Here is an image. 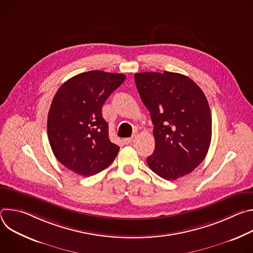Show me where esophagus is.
Segmentation results:
<instances>
[{
	"label": "esophagus",
	"instance_id": "34e87169",
	"mask_svg": "<svg viewBox=\"0 0 253 253\" xmlns=\"http://www.w3.org/2000/svg\"><path fill=\"white\" fill-rule=\"evenodd\" d=\"M134 140H135V136H133V137H130V138H126V139H124V142H125L126 144H131L132 142H134Z\"/></svg>",
	"mask_w": 253,
	"mask_h": 253
}]
</instances>
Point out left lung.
I'll list each match as a JSON object with an SVG mask.
<instances>
[{"label":"left lung","instance_id":"obj_1","mask_svg":"<svg viewBox=\"0 0 253 253\" xmlns=\"http://www.w3.org/2000/svg\"><path fill=\"white\" fill-rule=\"evenodd\" d=\"M134 78L154 125L155 149L148 166L166 180L191 173L211 142V113L203 91L189 77L167 71L136 73Z\"/></svg>","mask_w":253,"mask_h":253}]
</instances>
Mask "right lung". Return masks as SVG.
I'll list each match as a JSON object with an SVG mask.
<instances>
[{
	"instance_id": "1",
	"label": "right lung",
	"mask_w": 253,
	"mask_h": 253,
	"mask_svg": "<svg viewBox=\"0 0 253 253\" xmlns=\"http://www.w3.org/2000/svg\"><path fill=\"white\" fill-rule=\"evenodd\" d=\"M126 79L124 74L93 70L66 81L53 98L48 138L57 160L81 176L109 166L120 147L109 139L102 106Z\"/></svg>"
}]
</instances>
